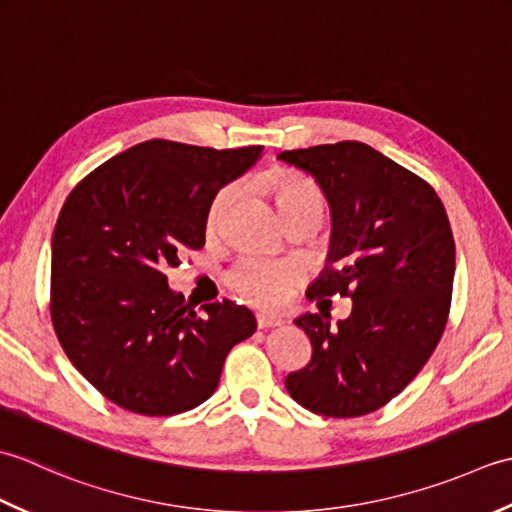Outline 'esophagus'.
Segmentation results:
<instances>
[{"instance_id": "1", "label": "esophagus", "mask_w": 512, "mask_h": 512, "mask_svg": "<svg viewBox=\"0 0 512 512\" xmlns=\"http://www.w3.org/2000/svg\"><path fill=\"white\" fill-rule=\"evenodd\" d=\"M256 325H258V329H271V327H278L280 320L274 318V316L258 314V316H256Z\"/></svg>"}]
</instances>
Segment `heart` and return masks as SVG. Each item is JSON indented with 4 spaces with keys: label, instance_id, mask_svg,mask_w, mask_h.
<instances>
[{
    "label": "heart",
    "instance_id": "heart-1",
    "mask_svg": "<svg viewBox=\"0 0 512 512\" xmlns=\"http://www.w3.org/2000/svg\"><path fill=\"white\" fill-rule=\"evenodd\" d=\"M263 185L285 223L302 214L316 216L318 221L325 218V194H322L320 187L311 181L309 176L289 168H278L265 176ZM232 198V185L223 187V190L212 198L210 210H207V227H218V223L223 221L229 203H232ZM298 280L300 276L294 265L258 256H247L243 260H238V263L227 271V285L245 302H249V305L260 309H278L289 298L291 291L296 289Z\"/></svg>",
    "mask_w": 512,
    "mask_h": 512
}]
</instances>
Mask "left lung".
I'll return each mask as SVG.
<instances>
[{"label": "left lung", "mask_w": 512, "mask_h": 512, "mask_svg": "<svg viewBox=\"0 0 512 512\" xmlns=\"http://www.w3.org/2000/svg\"><path fill=\"white\" fill-rule=\"evenodd\" d=\"M280 159L314 174L331 205L329 265L307 298L353 300L338 329L320 314L296 320L314 353L287 375V391L325 417L378 411L422 371L446 329L455 278L446 210L429 183L367 143L285 150Z\"/></svg>", "instance_id": "1"}]
</instances>
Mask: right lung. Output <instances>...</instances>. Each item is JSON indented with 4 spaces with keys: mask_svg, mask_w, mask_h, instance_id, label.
Segmentation results:
<instances>
[{
    "mask_svg": "<svg viewBox=\"0 0 512 512\" xmlns=\"http://www.w3.org/2000/svg\"><path fill=\"white\" fill-rule=\"evenodd\" d=\"M260 152L152 139L68 194L52 234V327L77 371L121 409H194L216 391L229 349L256 331L232 300L190 309L168 269L205 245L212 198Z\"/></svg>",
    "mask_w": 512,
    "mask_h": 512,
    "instance_id": "obj_1",
    "label": "right lung"
}]
</instances>
